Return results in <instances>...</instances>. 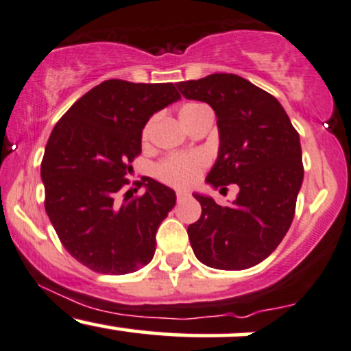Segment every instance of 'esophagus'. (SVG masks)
I'll return each instance as SVG.
<instances>
[{
    "mask_svg": "<svg viewBox=\"0 0 351 351\" xmlns=\"http://www.w3.org/2000/svg\"><path fill=\"white\" fill-rule=\"evenodd\" d=\"M176 195H177V202H180V200L187 199V197H189V193H187V192H177Z\"/></svg>",
    "mask_w": 351,
    "mask_h": 351,
    "instance_id": "obj_1",
    "label": "esophagus"
}]
</instances>
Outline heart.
Here are the masks:
<instances>
[{"label":"heart","mask_w":351,"mask_h":351,"mask_svg":"<svg viewBox=\"0 0 351 351\" xmlns=\"http://www.w3.org/2000/svg\"><path fill=\"white\" fill-rule=\"evenodd\" d=\"M205 106L199 103H189L184 105L179 111V118L182 125L187 128L192 126L195 118L199 117L200 111H204ZM152 121L147 123L143 130V143L149 141ZM207 167V158L200 152H192V154H174L169 156L164 160H160L156 167V176L160 182H164L169 187L174 189H189L197 182L202 171Z\"/></svg>","instance_id":"obj_1"}]
</instances>
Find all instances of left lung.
<instances>
[{
  "label": "left lung",
  "mask_w": 351,
  "mask_h": 351,
  "mask_svg": "<svg viewBox=\"0 0 351 351\" xmlns=\"http://www.w3.org/2000/svg\"><path fill=\"white\" fill-rule=\"evenodd\" d=\"M189 100L217 114L220 149L207 182L240 187L232 205L193 193L202 215L187 233L205 266L240 271L269 256L286 237L304 179L299 133L271 93L234 73L179 82Z\"/></svg>",
  "instance_id": "8db88e82"
}]
</instances>
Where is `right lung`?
<instances>
[{
  "label": "right lung",
  "instance_id": "right-lung-1",
  "mask_svg": "<svg viewBox=\"0 0 351 351\" xmlns=\"http://www.w3.org/2000/svg\"><path fill=\"white\" fill-rule=\"evenodd\" d=\"M180 98L172 84L111 80L78 98L53 126L40 177L45 212L64 248L101 274H128L154 256L156 232L176 205V192L151 177L139 197L118 192L130 184L141 134L156 111Z\"/></svg>",
  "mask_w": 351,
  "mask_h": 351
}]
</instances>
